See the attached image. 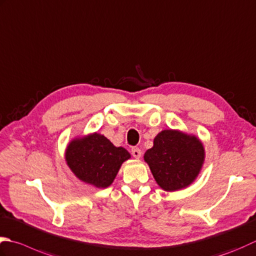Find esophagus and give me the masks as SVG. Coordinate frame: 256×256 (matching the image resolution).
<instances>
[{"label":"esophagus","instance_id":"obj_1","mask_svg":"<svg viewBox=\"0 0 256 256\" xmlns=\"http://www.w3.org/2000/svg\"><path fill=\"white\" fill-rule=\"evenodd\" d=\"M131 152H132V155H133L135 158H140L142 156V152H141V150H140L138 148H132Z\"/></svg>","mask_w":256,"mask_h":256}]
</instances>
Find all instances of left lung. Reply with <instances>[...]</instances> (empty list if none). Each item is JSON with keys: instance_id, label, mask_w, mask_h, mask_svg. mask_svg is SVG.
I'll return each instance as SVG.
<instances>
[{"instance_id": "1", "label": "left lung", "mask_w": 256, "mask_h": 256, "mask_svg": "<svg viewBox=\"0 0 256 256\" xmlns=\"http://www.w3.org/2000/svg\"><path fill=\"white\" fill-rule=\"evenodd\" d=\"M144 160L160 186L172 192L188 186L196 178L204 162V148L196 136L164 130L155 136Z\"/></svg>"}]
</instances>
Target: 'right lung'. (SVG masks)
<instances>
[{
    "instance_id": "obj_1",
    "label": "right lung",
    "mask_w": 256,
    "mask_h": 256,
    "mask_svg": "<svg viewBox=\"0 0 256 256\" xmlns=\"http://www.w3.org/2000/svg\"><path fill=\"white\" fill-rule=\"evenodd\" d=\"M131 155L123 148H116L104 135L93 133L76 138L65 152L68 165L81 181L100 188L111 185L120 168Z\"/></svg>"
}]
</instances>
